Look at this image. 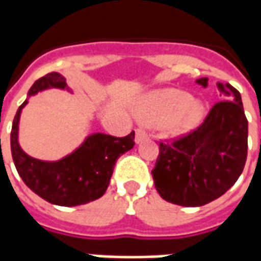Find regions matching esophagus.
Segmentation results:
<instances>
[{
	"mask_svg": "<svg viewBox=\"0 0 261 261\" xmlns=\"http://www.w3.org/2000/svg\"><path fill=\"white\" fill-rule=\"evenodd\" d=\"M147 133L142 130V128H138V130L136 131V142L137 144H140V142H142L144 140H147Z\"/></svg>",
	"mask_w": 261,
	"mask_h": 261,
	"instance_id": "esophagus-1",
	"label": "esophagus"
}]
</instances>
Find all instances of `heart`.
<instances>
[{
	"instance_id": "1",
	"label": "heart",
	"mask_w": 261,
	"mask_h": 261,
	"mask_svg": "<svg viewBox=\"0 0 261 261\" xmlns=\"http://www.w3.org/2000/svg\"><path fill=\"white\" fill-rule=\"evenodd\" d=\"M138 120L147 124H165L164 130L172 138L194 130L204 116V106L180 89H159L148 93L136 109Z\"/></svg>"
}]
</instances>
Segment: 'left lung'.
Returning <instances> with one entry per match:
<instances>
[{
    "mask_svg": "<svg viewBox=\"0 0 261 261\" xmlns=\"http://www.w3.org/2000/svg\"><path fill=\"white\" fill-rule=\"evenodd\" d=\"M202 88L208 78L196 81ZM225 100L215 103L197 130L170 144L161 142L152 169L153 185L166 201L200 207L229 190L247 156V119L241 93L217 82Z\"/></svg>",
    "mask_w": 261,
    "mask_h": 261,
    "instance_id": "left-lung-1",
    "label": "left lung"
}]
</instances>
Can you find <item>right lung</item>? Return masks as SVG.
I'll return each mask as SVG.
<instances>
[{
  "label": "right lung",
  "instance_id": "add662e5",
  "mask_svg": "<svg viewBox=\"0 0 261 261\" xmlns=\"http://www.w3.org/2000/svg\"><path fill=\"white\" fill-rule=\"evenodd\" d=\"M50 88L69 91L63 75L50 72L32 85L26 100L15 114L11 131V152L15 168L32 192L51 204L74 207L95 201L106 192L116 161L134 147V131L123 138L93 133L76 149L59 161L33 158L19 145L20 113L29 97Z\"/></svg>",
  "mask_w": 261,
  "mask_h": 261
}]
</instances>
